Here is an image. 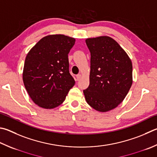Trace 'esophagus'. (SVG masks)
<instances>
[{
    "label": "esophagus",
    "instance_id": "34e87169",
    "mask_svg": "<svg viewBox=\"0 0 157 157\" xmlns=\"http://www.w3.org/2000/svg\"><path fill=\"white\" fill-rule=\"evenodd\" d=\"M76 78H77V80L79 81L82 78V75H81V74H78V75H76Z\"/></svg>",
    "mask_w": 157,
    "mask_h": 157
}]
</instances>
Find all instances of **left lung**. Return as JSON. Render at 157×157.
<instances>
[{
	"mask_svg": "<svg viewBox=\"0 0 157 157\" xmlns=\"http://www.w3.org/2000/svg\"><path fill=\"white\" fill-rule=\"evenodd\" d=\"M90 52L89 86L83 92L86 101L99 112H108L120 104L132 84L129 56L109 36L87 38Z\"/></svg>",
	"mask_w": 157,
	"mask_h": 157,
	"instance_id": "left-lung-1",
	"label": "left lung"
}]
</instances>
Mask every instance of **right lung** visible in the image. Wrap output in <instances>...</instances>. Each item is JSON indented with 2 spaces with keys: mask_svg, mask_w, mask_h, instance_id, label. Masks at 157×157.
Listing matches in <instances>:
<instances>
[{
  "mask_svg": "<svg viewBox=\"0 0 157 157\" xmlns=\"http://www.w3.org/2000/svg\"><path fill=\"white\" fill-rule=\"evenodd\" d=\"M75 42V38L62 34L47 36L27 53L22 79L31 99L38 106L51 109L59 106L75 85L68 58Z\"/></svg>",
  "mask_w": 157,
  "mask_h": 157,
  "instance_id": "1",
  "label": "right lung"
}]
</instances>
